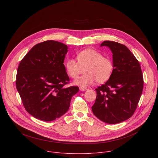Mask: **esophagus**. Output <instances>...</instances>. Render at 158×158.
<instances>
[{"label":"esophagus","mask_w":158,"mask_h":158,"mask_svg":"<svg viewBox=\"0 0 158 158\" xmlns=\"http://www.w3.org/2000/svg\"><path fill=\"white\" fill-rule=\"evenodd\" d=\"M87 89V88H85V87H79V90L81 91H86Z\"/></svg>","instance_id":"34e87169"}]
</instances>
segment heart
Masks as SVG:
<instances>
[{"instance_id": "heart-1", "label": "heart", "mask_w": 158, "mask_h": 158, "mask_svg": "<svg viewBox=\"0 0 158 158\" xmlns=\"http://www.w3.org/2000/svg\"><path fill=\"white\" fill-rule=\"evenodd\" d=\"M78 61L71 58L66 60L65 69L69 76L76 79L81 71L80 66L86 65L85 73L75 81V84L81 87H87L94 83H104L108 81L114 71V63L111 59L104 57L103 54L94 49H86L78 53Z\"/></svg>"}]
</instances>
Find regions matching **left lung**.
I'll list each match as a JSON object with an SVG mask.
<instances>
[{
	"instance_id": "8db88e82",
	"label": "left lung",
	"mask_w": 158,
	"mask_h": 158,
	"mask_svg": "<svg viewBox=\"0 0 158 158\" xmlns=\"http://www.w3.org/2000/svg\"><path fill=\"white\" fill-rule=\"evenodd\" d=\"M101 47L112 53L114 71L110 79L96 89L93 114L107 124H117L130 118L136 110L143 89L139 62L130 50L120 43L105 40Z\"/></svg>"
}]
</instances>
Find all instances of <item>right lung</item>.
<instances>
[{"mask_svg":"<svg viewBox=\"0 0 158 158\" xmlns=\"http://www.w3.org/2000/svg\"><path fill=\"white\" fill-rule=\"evenodd\" d=\"M67 46L55 40L36 44L20 61L16 87L26 110L44 121L59 118L69 110L77 86L65 87L69 77L64 64Z\"/></svg>","mask_w":158,"mask_h":158,"instance_id":"add662e5","label":"right lung"}]
</instances>
